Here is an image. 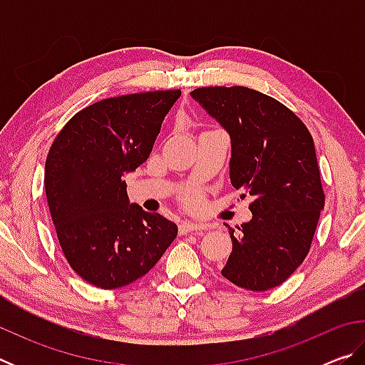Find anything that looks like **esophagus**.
Returning a JSON list of instances; mask_svg holds the SVG:
<instances>
[{"label":"esophagus","instance_id":"esophagus-1","mask_svg":"<svg viewBox=\"0 0 365 365\" xmlns=\"http://www.w3.org/2000/svg\"><path fill=\"white\" fill-rule=\"evenodd\" d=\"M178 230H180V235H187L190 232H201V230H206V225L205 224H195V222H190V220H185L178 227Z\"/></svg>","mask_w":365,"mask_h":365}]
</instances>
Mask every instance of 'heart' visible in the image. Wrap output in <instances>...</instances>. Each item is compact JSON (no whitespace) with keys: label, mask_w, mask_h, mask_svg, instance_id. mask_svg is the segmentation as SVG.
<instances>
[{"label":"heart","mask_w":365,"mask_h":365,"mask_svg":"<svg viewBox=\"0 0 365 365\" xmlns=\"http://www.w3.org/2000/svg\"><path fill=\"white\" fill-rule=\"evenodd\" d=\"M188 202L191 206H196V205H200V197H196V196H191L190 200H188Z\"/></svg>","instance_id":"1"}]
</instances>
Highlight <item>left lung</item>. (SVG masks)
I'll use <instances>...</instances> for the list:
<instances>
[{
    "instance_id": "left-lung-1",
    "label": "left lung",
    "mask_w": 365,
    "mask_h": 365,
    "mask_svg": "<svg viewBox=\"0 0 365 365\" xmlns=\"http://www.w3.org/2000/svg\"><path fill=\"white\" fill-rule=\"evenodd\" d=\"M191 98L230 137V182L255 197L252 219L232 238L222 275L251 292L279 287L311 248L324 209L311 133L287 106L246 86H205Z\"/></svg>"
}]
</instances>
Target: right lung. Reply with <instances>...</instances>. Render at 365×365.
Instances as JSON below:
<instances>
[{
	"mask_svg": "<svg viewBox=\"0 0 365 365\" xmlns=\"http://www.w3.org/2000/svg\"><path fill=\"white\" fill-rule=\"evenodd\" d=\"M180 90L146 91L80 110L51 145L45 190L71 267L103 289L146 275L177 237L174 222L130 202L123 177L150 158Z\"/></svg>",
	"mask_w": 365,
	"mask_h": 365,
	"instance_id": "add662e5",
	"label": "right lung"
}]
</instances>
